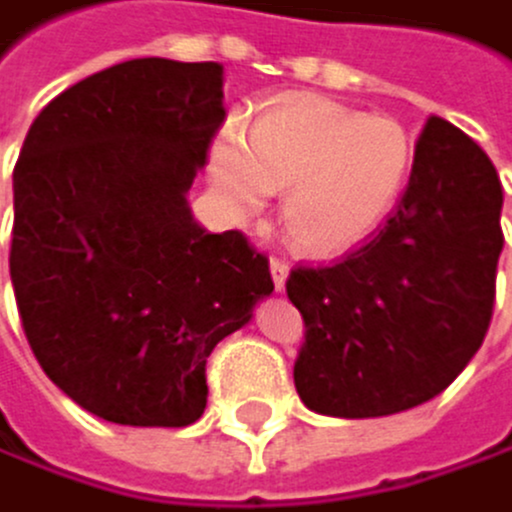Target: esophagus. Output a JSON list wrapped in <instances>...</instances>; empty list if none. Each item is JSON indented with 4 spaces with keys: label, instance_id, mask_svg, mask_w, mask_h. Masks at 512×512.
Listing matches in <instances>:
<instances>
[{
    "label": "esophagus",
    "instance_id": "34e87169",
    "mask_svg": "<svg viewBox=\"0 0 512 512\" xmlns=\"http://www.w3.org/2000/svg\"><path fill=\"white\" fill-rule=\"evenodd\" d=\"M269 269H272L275 291H281V288H285V281H288V262H285V259H272V262H269Z\"/></svg>",
    "mask_w": 512,
    "mask_h": 512
}]
</instances>
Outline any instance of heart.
<instances>
[{"mask_svg":"<svg viewBox=\"0 0 512 512\" xmlns=\"http://www.w3.org/2000/svg\"><path fill=\"white\" fill-rule=\"evenodd\" d=\"M412 158V139L389 116L291 97L262 113L246 139L237 129L218 135L212 180L240 212L285 193L281 224L297 250L339 253L386 221Z\"/></svg>","mask_w":512,"mask_h":512,"instance_id":"1","label":"heart"}]
</instances>
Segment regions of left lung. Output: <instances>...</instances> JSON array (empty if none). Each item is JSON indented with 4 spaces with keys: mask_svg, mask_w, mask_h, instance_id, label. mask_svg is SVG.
Returning a JSON list of instances; mask_svg holds the SVG:
<instances>
[{
    "mask_svg": "<svg viewBox=\"0 0 512 512\" xmlns=\"http://www.w3.org/2000/svg\"><path fill=\"white\" fill-rule=\"evenodd\" d=\"M504 189L491 158L431 116L405 196L380 234L323 269L297 266V396L332 418H383L440 396L475 358L494 310Z\"/></svg>",
    "mask_w": 512,
    "mask_h": 512,
    "instance_id": "1",
    "label": "left lung"
}]
</instances>
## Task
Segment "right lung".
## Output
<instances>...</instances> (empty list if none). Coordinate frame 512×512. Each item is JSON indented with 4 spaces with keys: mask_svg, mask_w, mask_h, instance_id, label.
<instances>
[{
    "mask_svg": "<svg viewBox=\"0 0 512 512\" xmlns=\"http://www.w3.org/2000/svg\"><path fill=\"white\" fill-rule=\"evenodd\" d=\"M221 123L218 62L148 56L66 88L27 129L8 253L21 326L104 421H199L208 354L275 291L269 259L186 202Z\"/></svg>",
    "mask_w": 512,
    "mask_h": 512,
    "instance_id": "obj_1",
    "label": "right lung"
}]
</instances>
